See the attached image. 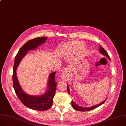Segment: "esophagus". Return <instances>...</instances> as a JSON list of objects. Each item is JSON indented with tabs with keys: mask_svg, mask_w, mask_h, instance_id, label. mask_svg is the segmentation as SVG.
Listing matches in <instances>:
<instances>
[{
	"mask_svg": "<svg viewBox=\"0 0 126 126\" xmlns=\"http://www.w3.org/2000/svg\"><path fill=\"white\" fill-rule=\"evenodd\" d=\"M69 70L68 68H65L63 70L62 73L60 75V77H61L62 80L64 81H67L69 78Z\"/></svg>",
	"mask_w": 126,
	"mask_h": 126,
	"instance_id": "34e87169",
	"label": "esophagus"
}]
</instances>
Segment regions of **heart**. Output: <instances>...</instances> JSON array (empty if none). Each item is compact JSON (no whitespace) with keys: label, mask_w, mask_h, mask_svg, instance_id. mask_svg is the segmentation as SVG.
<instances>
[{"label":"heart","mask_w":126,"mask_h":126,"mask_svg":"<svg viewBox=\"0 0 126 126\" xmlns=\"http://www.w3.org/2000/svg\"><path fill=\"white\" fill-rule=\"evenodd\" d=\"M81 45V43H74L73 44L70 45H65L63 46L62 51L63 52L66 54H69L70 51H72V50L74 49L75 48L77 47V46L78 45Z\"/></svg>","instance_id":"1"}]
</instances>
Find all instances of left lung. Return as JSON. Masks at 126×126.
<instances>
[{
    "mask_svg": "<svg viewBox=\"0 0 126 126\" xmlns=\"http://www.w3.org/2000/svg\"><path fill=\"white\" fill-rule=\"evenodd\" d=\"M99 52H100V53L101 54H102V55L106 56L109 59V60H110V57H109L107 52L105 49H104L101 46H100V48H99ZM69 91H70V90H69V87H68V85L67 84V92L68 93V94L70 95ZM106 100H107V99H105L103 101H102V102H101V103H100L99 104H98V105L93 106L91 107H83L79 106V105H77V104L73 100L72 101V105L73 108L75 109V110H76L77 111H90V110H93V109H95V108H97L98 107H99L100 106L102 105L103 103H104V102H105L106 101Z\"/></svg>",
    "mask_w": 126,
    "mask_h": 126,
    "instance_id": "left-lung-1",
    "label": "left lung"
}]
</instances>
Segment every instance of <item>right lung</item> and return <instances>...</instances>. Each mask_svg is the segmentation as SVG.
<instances>
[{
  "label": "right lung",
  "mask_w": 126,
  "mask_h": 126,
  "mask_svg": "<svg viewBox=\"0 0 126 126\" xmlns=\"http://www.w3.org/2000/svg\"><path fill=\"white\" fill-rule=\"evenodd\" d=\"M47 39V37H39L27 42L16 54L13 66V83L16 95L25 106L37 111H45L52 106L57 85L54 80L56 72H53L49 76L47 89L44 93L41 95H31L26 93L21 89L16 74V70L27 52L35 49L44 43Z\"/></svg>",
  "instance_id": "add662e5"
}]
</instances>
